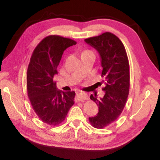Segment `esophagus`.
I'll list each match as a JSON object with an SVG mask.
<instances>
[{"mask_svg":"<svg viewBox=\"0 0 160 160\" xmlns=\"http://www.w3.org/2000/svg\"><path fill=\"white\" fill-rule=\"evenodd\" d=\"M89 99V96L85 92H80L77 94V100L83 102Z\"/></svg>","mask_w":160,"mask_h":160,"instance_id":"obj_1","label":"esophagus"}]
</instances>
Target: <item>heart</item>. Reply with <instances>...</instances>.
<instances>
[{"label":"heart","instance_id":"b5f03b06","mask_svg":"<svg viewBox=\"0 0 160 160\" xmlns=\"http://www.w3.org/2000/svg\"><path fill=\"white\" fill-rule=\"evenodd\" d=\"M91 53H93V52H91V51H90V50H84L82 52V55H81V56H86V55H88V54H91Z\"/></svg>","mask_w":160,"mask_h":160}]
</instances>
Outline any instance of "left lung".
<instances>
[{"label": "left lung", "instance_id": "8db88e82", "mask_svg": "<svg viewBox=\"0 0 160 160\" xmlns=\"http://www.w3.org/2000/svg\"><path fill=\"white\" fill-rule=\"evenodd\" d=\"M84 41L96 49L100 56L104 95L100 99L96 94L91 95V100L97 104L99 111L89 120L93 127L103 128L117 120L127 102L130 86L128 60L123 43L110 32Z\"/></svg>", "mask_w": 160, "mask_h": 160}]
</instances>
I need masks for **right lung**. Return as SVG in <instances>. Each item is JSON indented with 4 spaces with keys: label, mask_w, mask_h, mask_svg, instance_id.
Here are the masks:
<instances>
[{
    "label": "right lung",
    "mask_w": 160,
    "mask_h": 160,
    "mask_svg": "<svg viewBox=\"0 0 160 160\" xmlns=\"http://www.w3.org/2000/svg\"><path fill=\"white\" fill-rule=\"evenodd\" d=\"M76 45L70 38L52 35L36 46L30 59L27 73L28 94L33 109L45 123L56 126L64 120L74 104V91L57 89L53 77L64 51Z\"/></svg>",
    "instance_id": "1"
}]
</instances>
